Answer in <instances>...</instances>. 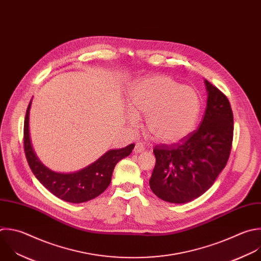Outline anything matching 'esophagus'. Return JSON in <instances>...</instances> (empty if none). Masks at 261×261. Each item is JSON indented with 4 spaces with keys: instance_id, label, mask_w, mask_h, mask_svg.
Returning a JSON list of instances; mask_svg holds the SVG:
<instances>
[{
    "instance_id": "obj_1",
    "label": "esophagus",
    "mask_w": 261,
    "mask_h": 261,
    "mask_svg": "<svg viewBox=\"0 0 261 261\" xmlns=\"http://www.w3.org/2000/svg\"><path fill=\"white\" fill-rule=\"evenodd\" d=\"M144 149H145V147H144V145L142 144V142L137 141L136 144H135V146H134V151H135V152H141V151H143Z\"/></svg>"
}]
</instances>
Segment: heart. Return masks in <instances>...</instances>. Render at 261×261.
<instances>
[{"mask_svg": "<svg viewBox=\"0 0 261 261\" xmlns=\"http://www.w3.org/2000/svg\"><path fill=\"white\" fill-rule=\"evenodd\" d=\"M128 100L133 113L128 117L130 124H137L136 116L145 117L147 132L163 143H175L186 138L195 128L200 114L197 93L164 75L136 83Z\"/></svg>", "mask_w": 261, "mask_h": 261, "instance_id": "1", "label": "heart"}]
</instances>
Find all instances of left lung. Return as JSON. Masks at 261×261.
Returning <instances> with one entry per match:
<instances>
[{"label":"left lung","instance_id":"left-lung-1","mask_svg":"<svg viewBox=\"0 0 261 261\" xmlns=\"http://www.w3.org/2000/svg\"><path fill=\"white\" fill-rule=\"evenodd\" d=\"M207 108L200 127L180 142L156 144L155 165L149 179L160 199L184 204L207 192L225 167L232 143L230 103L217 87L205 80Z\"/></svg>","mask_w":261,"mask_h":261}]
</instances>
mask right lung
<instances>
[{"mask_svg": "<svg viewBox=\"0 0 261 261\" xmlns=\"http://www.w3.org/2000/svg\"><path fill=\"white\" fill-rule=\"evenodd\" d=\"M30 109L31 102L24 118L23 146L29 166L37 179L54 196L69 203H84L102 194L111 184L115 166L132 152L134 143L121 149L109 150L96 162L81 171L69 174L57 173L46 168L32 148L29 134Z\"/></svg>", "mask_w": 261, "mask_h": 261, "instance_id": "right-lung-1", "label": "right lung"}]
</instances>
